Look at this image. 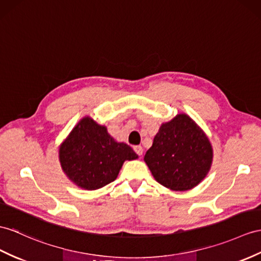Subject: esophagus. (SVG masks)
<instances>
[{
    "label": "esophagus",
    "mask_w": 261,
    "mask_h": 261,
    "mask_svg": "<svg viewBox=\"0 0 261 261\" xmlns=\"http://www.w3.org/2000/svg\"><path fill=\"white\" fill-rule=\"evenodd\" d=\"M134 150H135V152H136V154H137L138 156H142V155H143V151H144V149H143L142 146H135V147H134Z\"/></svg>",
    "instance_id": "obj_1"
}]
</instances>
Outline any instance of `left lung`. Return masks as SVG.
Here are the masks:
<instances>
[{"mask_svg":"<svg viewBox=\"0 0 261 261\" xmlns=\"http://www.w3.org/2000/svg\"><path fill=\"white\" fill-rule=\"evenodd\" d=\"M161 185L176 192L192 189L205 178L213 147L200 127L186 114L162 124L144 157Z\"/></svg>","mask_w":261,"mask_h":261,"instance_id":"left-lung-1","label":"left lung"}]
</instances>
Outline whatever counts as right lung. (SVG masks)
<instances>
[{"instance_id":"add662e5","label":"right lung","mask_w":261,"mask_h":261,"mask_svg":"<svg viewBox=\"0 0 261 261\" xmlns=\"http://www.w3.org/2000/svg\"><path fill=\"white\" fill-rule=\"evenodd\" d=\"M63 171L76 186L95 190L115 180L125 161L137 160L130 146L114 139L105 126L82 118L60 146Z\"/></svg>"}]
</instances>
